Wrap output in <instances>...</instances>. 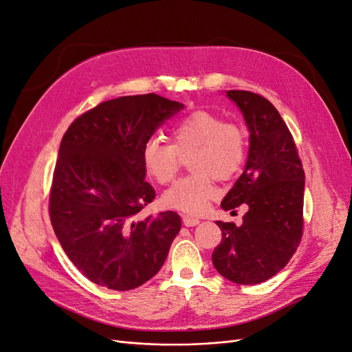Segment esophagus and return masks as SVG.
<instances>
[{
    "label": "esophagus",
    "instance_id": "34e87169",
    "mask_svg": "<svg viewBox=\"0 0 352 352\" xmlns=\"http://www.w3.org/2000/svg\"><path fill=\"white\" fill-rule=\"evenodd\" d=\"M182 221H184V225L186 228H194V226H197L198 223H199V219L192 217V216H188V214H184L182 216Z\"/></svg>",
    "mask_w": 352,
    "mask_h": 352
}]
</instances>
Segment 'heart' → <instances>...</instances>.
Masks as SVG:
<instances>
[{
	"label": "heart",
	"instance_id": "obj_1",
	"mask_svg": "<svg viewBox=\"0 0 352 352\" xmlns=\"http://www.w3.org/2000/svg\"><path fill=\"white\" fill-rule=\"evenodd\" d=\"M172 144L157 136L142 146V163L155 182L166 185L176 176L180 157L189 158L190 175L180 177L164 194L168 208L198 214L216 198L214 177L229 180L236 176L247 158V135L232 122H223L210 111H194L177 120L172 131Z\"/></svg>",
	"mask_w": 352,
	"mask_h": 352
}]
</instances>
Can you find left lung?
Segmentation results:
<instances>
[{"label": "left lung", "mask_w": 352, "mask_h": 352, "mask_svg": "<svg viewBox=\"0 0 352 352\" xmlns=\"http://www.w3.org/2000/svg\"><path fill=\"white\" fill-rule=\"evenodd\" d=\"M226 94L247 122L250 153L221 208L245 204L248 211L241 226L217 221L221 241L211 258L223 278L255 285L279 273L301 242L305 175L292 133L274 105L250 91Z\"/></svg>", "instance_id": "obj_1"}]
</instances>
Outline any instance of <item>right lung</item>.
Returning a JSON list of instances; mask_svg holds the SVG:
<instances>
[{
  "instance_id": "1",
  "label": "right lung",
  "mask_w": 352,
  "mask_h": 352,
  "mask_svg": "<svg viewBox=\"0 0 352 352\" xmlns=\"http://www.w3.org/2000/svg\"><path fill=\"white\" fill-rule=\"evenodd\" d=\"M184 104L157 94L104 101L63 136L50 219L70 261L91 282L129 291L162 269L182 226L177 212L141 217L155 198L142 146Z\"/></svg>"
}]
</instances>
